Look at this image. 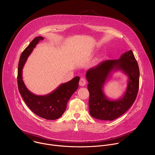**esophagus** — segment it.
Segmentation results:
<instances>
[{"instance_id":"34e87169","label":"esophagus","mask_w":155,"mask_h":155,"mask_svg":"<svg viewBox=\"0 0 155 155\" xmlns=\"http://www.w3.org/2000/svg\"><path fill=\"white\" fill-rule=\"evenodd\" d=\"M86 83V80L84 78H81L80 80V81H79V84L81 86H84Z\"/></svg>"}]
</instances>
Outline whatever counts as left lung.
<instances>
[{
  "label": "left lung",
  "instance_id": "8db88e82",
  "mask_svg": "<svg viewBox=\"0 0 155 155\" xmlns=\"http://www.w3.org/2000/svg\"><path fill=\"white\" fill-rule=\"evenodd\" d=\"M121 70L128 77L127 90L123 97L110 100L104 94V83L113 71ZM139 69L132 50L123 53L120 59L107 60L90 69L86 77L90 93V115L98 120L112 121L124 114L134 104L139 87Z\"/></svg>",
  "mask_w": 155,
  "mask_h": 155
}]
</instances>
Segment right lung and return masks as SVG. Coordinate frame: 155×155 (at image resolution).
<instances>
[{
    "label": "right lung",
    "mask_w": 155,
    "mask_h": 155,
    "mask_svg": "<svg viewBox=\"0 0 155 155\" xmlns=\"http://www.w3.org/2000/svg\"><path fill=\"white\" fill-rule=\"evenodd\" d=\"M43 39L40 36L35 37L22 53L18 64V86L21 96L35 114L44 119L54 120L60 118L65 112L68 102L78 89L80 77H75L71 81L60 84L55 90L47 95H35L28 90L22 78V70L34 48Z\"/></svg>",
    "instance_id": "right-lung-1"
}]
</instances>
